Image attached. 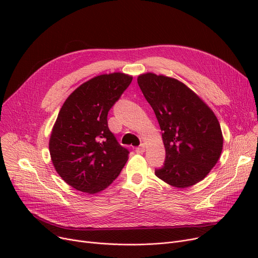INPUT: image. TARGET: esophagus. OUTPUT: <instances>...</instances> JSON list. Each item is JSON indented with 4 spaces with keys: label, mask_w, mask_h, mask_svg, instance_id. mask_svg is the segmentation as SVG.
<instances>
[{
    "label": "esophagus",
    "mask_w": 258,
    "mask_h": 258,
    "mask_svg": "<svg viewBox=\"0 0 258 258\" xmlns=\"http://www.w3.org/2000/svg\"><path fill=\"white\" fill-rule=\"evenodd\" d=\"M145 152V145L144 144H141L140 146H138L136 148V153L137 154H143Z\"/></svg>",
    "instance_id": "34e87169"
}]
</instances>
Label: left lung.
<instances>
[{"instance_id": "left-lung-1", "label": "left lung", "mask_w": 258, "mask_h": 258, "mask_svg": "<svg viewBox=\"0 0 258 258\" xmlns=\"http://www.w3.org/2000/svg\"><path fill=\"white\" fill-rule=\"evenodd\" d=\"M137 81L163 132L166 157L164 165L155 170L156 175L178 188L199 183L222 154L223 135L218 118L177 79L146 73Z\"/></svg>"}]
</instances>
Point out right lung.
I'll list each match as a JSON object with an SVG mask.
<instances>
[{
    "label": "right lung",
    "instance_id": "add662e5",
    "mask_svg": "<svg viewBox=\"0 0 258 258\" xmlns=\"http://www.w3.org/2000/svg\"><path fill=\"white\" fill-rule=\"evenodd\" d=\"M133 77L103 74L79 86L58 113L49 141L52 163L61 179L91 195L105 189L120 174L130 152L107 125V114Z\"/></svg>",
    "mask_w": 258,
    "mask_h": 258
}]
</instances>
